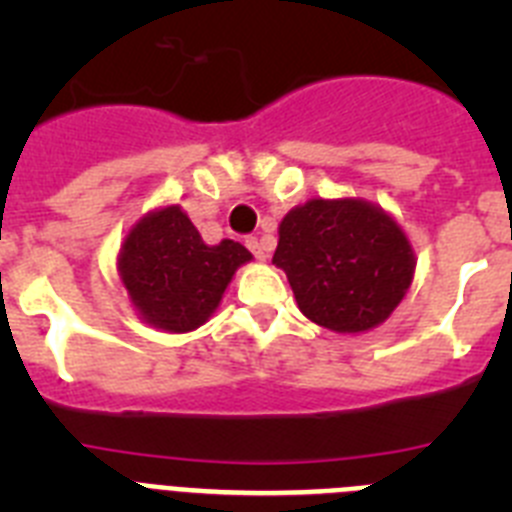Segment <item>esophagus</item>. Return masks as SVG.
I'll list each match as a JSON object with an SVG mask.
<instances>
[{"label": "esophagus", "mask_w": 512, "mask_h": 512, "mask_svg": "<svg viewBox=\"0 0 512 512\" xmlns=\"http://www.w3.org/2000/svg\"><path fill=\"white\" fill-rule=\"evenodd\" d=\"M246 246L251 248V253H253V256H256V259H259V261L266 259V251H269V248L264 246V241H261L259 235H251V238H246Z\"/></svg>", "instance_id": "1"}]
</instances>
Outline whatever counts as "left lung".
Listing matches in <instances>:
<instances>
[{"label":"left lung","mask_w":512,"mask_h":512,"mask_svg":"<svg viewBox=\"0 0 512 512\" xmlns=\"http://www.w3.org/2000/svg\"><path fill=\"white\" fill-rule=\"evenodd\" d=\"M274 264L302 315L338 333L384 323L413 282L415 256L400 225L361 200H312L279 225Z\"/></svg>","instance_id":"8db88e82"}]
</instances>
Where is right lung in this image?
Wrapping results in <instances>:
<instances>
[{"label":"right lung","mask_w":512,"mask_h":512,"mask_svg":"<svg viewBox=\"0 0 512 512\" xmlns=\"http://www.w3.org/2000/svg\"><path fill=\"white\" fill-rule=\"evenodd\" d=\"M251 261L235 241L207 246L179 205L146 215L120 248L130 302L156 328L187 333L210 318L235 269Z\"/></svg>","instance_id":"right-lung-1"}]
</instances>
